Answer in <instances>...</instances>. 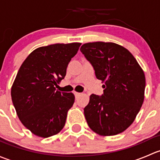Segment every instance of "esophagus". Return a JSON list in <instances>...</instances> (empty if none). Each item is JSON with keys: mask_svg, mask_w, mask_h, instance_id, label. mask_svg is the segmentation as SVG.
<instances>
[{"mask_svg": "<svg viewBox=\"0 0 160 160\" xmlns=\"http://www.w3.org/2000/svg\"><path fill=\"white\" fill-rule=\"evenodd\" d=\"M74 94H75L76 98H77L78 96H80V93H79V92H74Z\"/></svg>", "mask_w": 160, "mask_h": 160, "instance_id": "obj_1", "label": "esophagus"}]
</instances>
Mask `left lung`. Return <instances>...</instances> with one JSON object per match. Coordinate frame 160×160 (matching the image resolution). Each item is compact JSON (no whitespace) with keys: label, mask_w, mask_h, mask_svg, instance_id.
Listing matches in <instances>:
<instances>
[{"label":"left lung","mask_w":160,"mask_h":160,"mask_svg":"<svg viewBox=\"0 0 160 160\" xmlns=\"http://www.w3.org/2000/svg\"><path fill=\"white\" fill-rule=\"evenodd\" d=\"M98 80L101 96L91 94L84 108L88 125L104 136L122 133L135 120L144 101L146 77L132 53L116 43L96 42L80 48Z\"/></svg>","instance_id":"8db88e82"}]
</instances>
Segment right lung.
Segmentation results:
<instances>
[{"label": "right lung", "mask_w": 160, "mask_h": 160, "mask_svg": "<svg viewBox=\"0 0 160 160\" xmlns=\"http://www.w3.org/2000/svg\"><path fill=\"white\" fill-rule=\"evenodd\" d=\"M81 43L53 44L34 50L21 66L11 88V99L24 126L37 136L59 133L75 100L55 86L64 79Z\"/></svg>", "instance_id": "obj_1"}]
</instances>
